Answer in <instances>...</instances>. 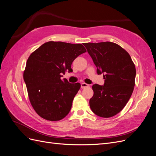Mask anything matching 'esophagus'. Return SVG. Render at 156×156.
<instances>
[{
    "label": "esophagus",
    "instance_id": "34e87169",
    "mask_svg": "<svg viewBox=\"0 0 156 156\" xmlns=\"http://www.w3.org/2000/svg\"><path fill=\"white\" fill-rule=\"evenodd\" d=\"M88 87H89V85L87 83H81V88L82 89H85V88Z\"/></svg>",
    "mask_w": 156,
    "mask_h": 156
}]
</instances>
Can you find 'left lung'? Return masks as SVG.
Here are the masks:
<instances>
[{
    "label": "left lung",
    "mask_w": 156,
    "mask_h": 156,
    "mask_svg": "<svg viewBox=\"0 0 156 156\" xmlns=\"http://www.w3.org/2000/svg\"><path fill=\"white\" fill-rule=\"evenodd\" d=\"M97 67L103 74L104 85H93V96L89 100L93 112L99 117L116 115L132 96L136 75L135 65L126 51L112 42L83 44Z\"/></svg>",
    "instance_id": "1"
}]
</instances>
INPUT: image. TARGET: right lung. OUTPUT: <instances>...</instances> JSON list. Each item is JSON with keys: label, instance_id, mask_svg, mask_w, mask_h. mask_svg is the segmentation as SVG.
<instances>
[{"label": "right lung", "instance_id": "add662e5", "mask_svg": "<svg viewBox=\"0 0 156 156\" xmlns=\"http://www.w3.org/2000/svg\"><path fill=\"white\" fill-rule=\"evenodd\" d=\"M85 52L82 44L48 41L30 55L23 78L30 102L40 117L58 121L68 115L81 85L62 80V74L72 72L73 62Z\"/></svg>", "mask_w": 156, "mask_h": 156}]
</instances>
